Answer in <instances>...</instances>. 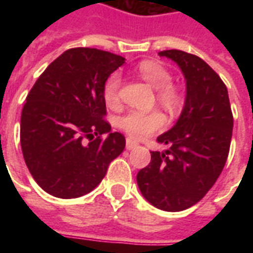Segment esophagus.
Instances as JSON below:
<instances>
[{"mask_svg":"<svg viewBox=\"0 0 253 253\" xmlns=\"http://www.w3.org/2000/svg\"><path fill=\"white\" fill-rule=\"evenodd\" d=\"M137 146H138V143L135 142V141H132V139H130V138H127V139H126V149L131 150V149H135Z\"/></svg>","mask_w":253,"mask_h":253,"instance_id":"esophagus-1","label":"esophagus"}]
</instances>
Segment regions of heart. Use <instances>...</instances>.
Listing matches in <instances>:
<instances>
[{
    "instance_id": "1",
    "label": "heart",
    "mask_w": 253,
    "mask_h": 253,
    "mask_svg": "<svg viewBox=\"0 0 253 253\" xmlns=\"http://www.w3.org/2000/svg\"><path fill=\"white\" fill-rule=\"evenodd\" d=\"M137 72L143 80L156 88L157 100L167 110L177 111L183 105V96L177 86L170 83L172 74L167 67L156 61H142L138 63ZM121 76L118 73H112L103 86L105 104L111 108H115L121 103ZM118 125L127 135L134 139H143L165 126V116L157 110L150 112L134 110L121 116Z\"/></svg>"
}]
</instances>
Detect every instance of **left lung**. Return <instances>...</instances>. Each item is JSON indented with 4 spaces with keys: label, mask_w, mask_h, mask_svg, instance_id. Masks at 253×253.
<instances>
[{
    "label": "left lung",
    "mask_w": 253,
    "mask_h": 253,
    "mask_svg": "<svg viewBox=\"0 0 253 253\" xmlns=\"http://www.w3.org/2000/svg\"><path fill=\"white\" fill-rule=\"evenodd\" d=\"M187 81L186 104L179 121L157 138L170 145L165 153L150 152L137 183L145 199L165 211H181L206 195L228 160L233 114L228 89L202 58L181 50H165Z\"/></svg>",
    "instance_id": "8db88e82"
}]
</instances>
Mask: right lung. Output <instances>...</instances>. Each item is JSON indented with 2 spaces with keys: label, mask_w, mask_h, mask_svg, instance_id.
<instances>
[{
  "label": "right lung",
  "mask_w": 253,
  "mask_h": 253,
  "mask_svg": "<svg viewBox=\"0 0 253 253\" xmlns=\"http://www.w3.org/2000/svg\"><path fill=\"white\" fill-rule=\"evenodd\" d=\"M125 58L70 48L51 62L27 96L20 125L25 164L42 190L63 199L99 186L126 139L110 132L103 86ZM105 133H108L104 137Z\"/></svg>",
  "instance_id": "right-lung-1"
}]
</instances>
